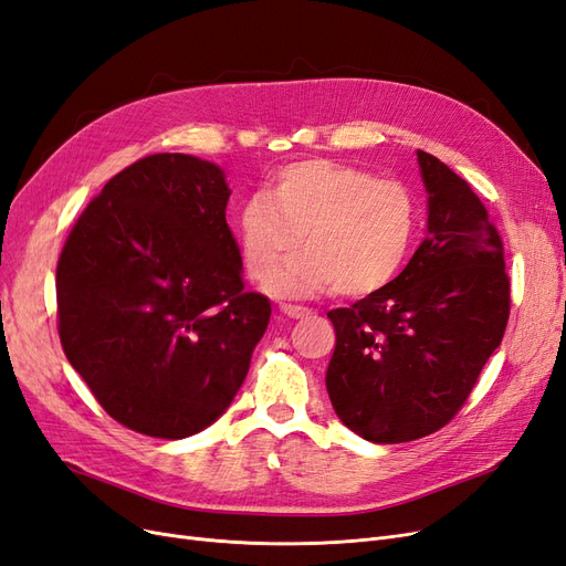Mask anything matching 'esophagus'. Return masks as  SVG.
<instances>
[{
	"instance_id": "34e87169",
	"label": "esophagus",
	"mask_w": 566,
	"mask_h": 566,
	"mask_svg": "<svg viewBox=\"0 0 566 566\" xmlns=\"http://www.w3.org/2000/svg\"><path fill=\"white\" fill-rule=\"evenodd\" d=\"M281 311H283L287 318H306V316H311V308L297 306V304H281Z\"/></svg>"
}]
</instances>
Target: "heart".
Segmentation results:
<instances>
[{
  "label": "heart",
  "mask_w": 566,
  "mask_h": 566,
  "mask_svg": "<svg viewBox=\"0 0 566 566\" xmlns=\"http://www.w3.org/2000/svg\"><path fill=\"white\" fill-rule=\"evenodd\" d=\"M417 197L400 180L304 159L283 166L264 193L237 210V239L252 279L266 281L303 239L305 250L269 281L276 297L337 290L373 295L394 281L417 231Z\"/></svg>",
  "instance_id": "1"
}]
</instances>
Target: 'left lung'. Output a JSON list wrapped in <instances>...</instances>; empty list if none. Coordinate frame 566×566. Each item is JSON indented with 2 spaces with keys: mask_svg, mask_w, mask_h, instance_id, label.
Listing matches in <instances>:
<instances>
[{
  "mask_svg": "<svg viewBox=\"0 0 566 566\" xmlns=\"http://www.w3.org/2000/svg\"><path fill=\"white\" fill-rule=\"evenodd\" d=\"M426 239L400 274L329 311L335 354L325 386L337 417L369 442L396 444L450 421L503 339L511 281L496 227L463 178L417 149Z\"/></svg>",
  "mask_w": 566,
  "mask_h": 566,
  "instance_id": "left-lung-1",
  "label": "left lung"
}]
</instances>
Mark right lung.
<instances>
[{
	"instance_id": "1",
	"label": "right lung",
	"mask_w": 566,
	"mask_h": 566,
	"mask_svg": "<svg viewBox=\"0 0 566 566\" xmlns=\"http://www.w3.org/2000/svg\"><path fill=\"white\" fill-rule=\"evenodd\" d=\"M224 170L151 154L103 187L55 269L57 335L105 412L182 440L218 421L248 375L271 304L243 290Z\"/></svg>"
}]
</instances>
